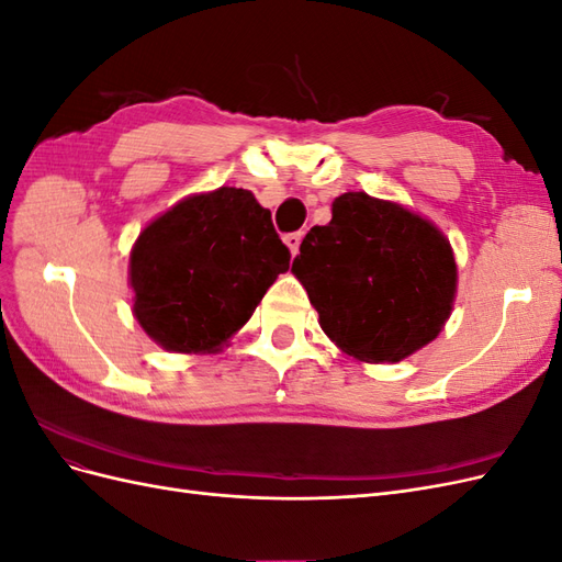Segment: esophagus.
Here are the masks:
<instances>
[{"instance_id":"34e87169","label":"esophagus","mask_w":562,"mask_h":562,"mask_svg":"<svg viewBox=\"0 0 562 562\" xmlns=\"http://www.w3.org/2000/svg\"><path fill=\"white\" fill-rule=\"evenodd\" d=\"M283 241H285V246H288V248H291V252H293V255H297L300 244H302V232H291V234H285V236H283Z\"/></svg>"}]
</instances>
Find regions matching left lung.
Returning a JSON list of instances; mask_svg holds the SVG:
<instances>
[{"label":"left lung","mask_w":562,"mask_h":562,"mask_svg":"<svg viewBox=\"0 0 562 562\" xmlns=\"http://www.w3.org/2000/svg\"><path fill=\"white\" fill-rule=\"evenodd\" d=\"M293 274L333 342L368 363L401 361L429 345L450 316L457 265L429 220L398 203L347 192L312 227Z\"/></svg>","instance_id":"1"}]
</instances>
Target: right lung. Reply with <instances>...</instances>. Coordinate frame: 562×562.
<instances>
[{
    "mask_svg": "<svg viewBox=\"0 0 562 562\" xmlns=\"http://www.w3.org/2000/svg\"><path fill=\"white\" fill-rule=\"evenodd\" d=\"M291 267L271 213L248 190L184 199L131 252L133 314L168 351H217Z\"/></svg>",
    "mask_w": 562,
    "mask_h": 562,
    "instance_id": "obj_1",
    "label": "right lung"
}]
</instances>
